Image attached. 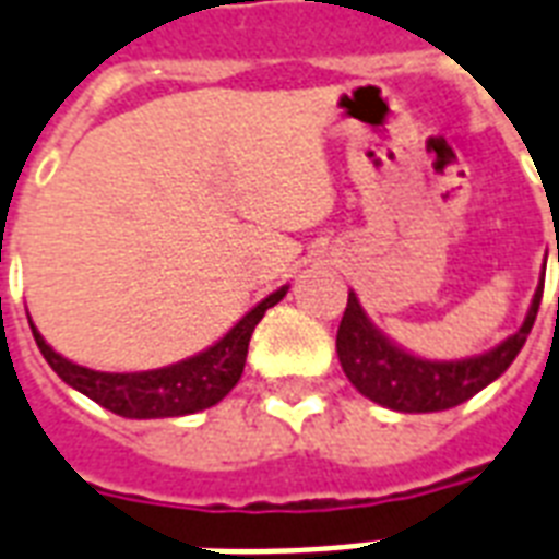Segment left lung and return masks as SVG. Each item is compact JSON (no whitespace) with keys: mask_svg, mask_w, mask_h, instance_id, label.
I'll return each instance as SVG.
<instances>
[{"mask_svg":"<svg viewBox=\"0 0 559 559\" xmlns=\"http://www.w3.org/2000/svg\"><path fill=\"white\" fill-rule=\"evenodd\" d=\"M539 301H543V284L536 287L522 329L489 353L462 358V361H427V358L403 353L382 332H376L373 322L361 311L358 296L349 293L341 329H337V358H341L346 379L379 406L408 412V415L444 412L479 394L515 361V355L522 353L524 341L536 322Z\"/></svg>","mask_w":559,"mask_h":559,"instance_id":"1","label":"left lung"}]
</instances>
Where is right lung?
<instances>
[{"label": "right lung", "instance_id": "right-lung-1", "mask_svg": "<svg viewBox=\"0 0 559 559\" xmlns=\"http://www.w3.org/2000/svg\"><path fill=\"white\" fill-rule=\"evenodd\" d=\"M287 287H281L272 296L260 301L258 308L242 317V320L230 329V332L210 346L206 353L192 355L180 364L171 367H159V370H144V373H100V370H88L80 364L61 358L52 346H49L37 329L32 325L35 343L40 355L56 373L85 394L103 408H109L121 417H180L201 412V408L216 406L218 400L230 394V388L239 382L242 367H246L248 341L254 334V325L263 320V313L284 299Z\"/></svg>", "mask_w": 559, "mask_h": 559}]
</instances>
